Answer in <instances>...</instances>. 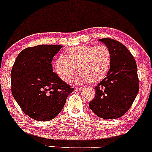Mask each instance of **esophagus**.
I'll return each mask as SVG.
<instances>
[{
	"label": "esophagus",
	"mask_w": 152,
	"mask_h": 152,
	"mask_svg": "<svg viewBox=\"0 0 152 152\" xmlns=\"http://www.w3.org/2000/svg\"><path fill=\"white\" fill-rule=\"evenodd\" d=\"M83 90V88H75V91H81Z\"/></svg>",
	"instance_id": "esophagus-1"
}]
</instances>
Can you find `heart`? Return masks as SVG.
<instances>
[{
    "mask_svg": "<svg viewBox=\"0 0 152 152\" xmlns=\"http://www.w3.org/2000/svg\"><path fill=\"white\" fill-rule=\"evenodd\" d=\"M111 63V56L107 47L80 46L66 50L65 56L58 57L54 69L61 80L70 83L77 73L80 81L96 83L106 77Z\"/></svg>",
    "mask_w": 152,
    "mask_h": 152,
    "instance_id": "1",
    "label": "heart"
}]
</instances>
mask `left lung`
Masks as SVG:
<instances>
[{
	"instance_id": "obj_1",
	"label": "left lung",
	"mask_w": 152,
	"mask_h": 152,
	"mask_svg": "<svg viewBox=\"0 0 152 152\" xmlns=\"http://www.w3.org/2000/svg\"><path fill=\"white\" fill-rule=\"evenodd\" d=\"M111 56L106 77L94 88L96 96L88 106L99 117L115 119L124 115L135 100L139 89L136 61L128 48L109 38L99 39Z\"/></svg>"
}]
</instances>
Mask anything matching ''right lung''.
<instances>
[{"instance_id": "1", "label": "right lung", "mask_w": 152, "mask_h": 152, "mask_svg": "<svg viewBox=\"0 0 152 152\" xmlns=\"http://www.w3.org/2000/svg\"><path fill=\"white\" fill-rule=\"evenodd\" d=\"M63 46L38 45L18 54L12 68L11 92L25 114L48 121L63 109L74 88L53 71L52 60Z\"/></svg>"}]
</instances>
